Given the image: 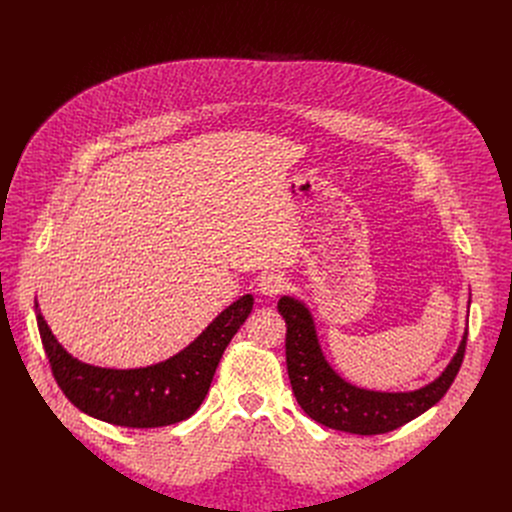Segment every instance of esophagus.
I'll list each match as a JSON object with an SVG mask.
<instances>
[{
    "label": "esophagus",
    "mask_w": 512,
    "mask_h": 512,
    "mask_svg": "<svg viewBox=\"0 0 512 512\" xmlns=\"http://www.w3.org/2000/svg\"><path fill=\"white\" fill-rule=\"evenodd\" d=\"M285 289V277L279 273H267L259 279V291L267 298H277Z\"/></svg>",
    "instance_id": "34e87169"
}]
</instances>
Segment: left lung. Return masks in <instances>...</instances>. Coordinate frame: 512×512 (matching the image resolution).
<instances>
[{
	"instance_id": "8db88e82",
	"label": "left lung",
	"mask_w": 512,
	"mask_h": 512,
	"mask_svg": "<svg viewBox=\"0 0 512 512\" xmlns=\"http://www.w3.org/2000/svg\"><path fill=\"white\" fill-rule=\"evenodd\" d=\"M470 308V302H468ZM279 314L285 318V360L291 389L300 407L318 423L358 433L377 435L393 431L419 417L440 401L452 387L464 360L468 328L454 358L442 375L415 391H371L342 379L326 360L310 308L294 298L281 296Z\"/></svg>"
}]
</instances>
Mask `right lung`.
<instances>
[{"mask_svg":"<svg viewBox=\"0 0 512 512\" xmlns=\"http://www.w3.org/2000/svg\"><path fill=\"white\" fill-rule=\"evenodd\" d=\"M34 308L52 375L68 401L95 419L145 429L194 415L225 348L253 310V296L225 308L178 354L139 369H103L75 358L52 334L38 300Z\"/></svg>","mask_w":512,"mask_h":512,"instance_id":"1","label":"right lung"}]
</instances>
